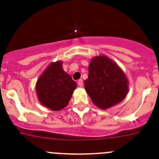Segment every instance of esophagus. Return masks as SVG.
Masks as SVG:
<instances>
[{
    "instance_id": "obj_1",
    "label": "esophagus",
    "mask_w": 159,
    "mask_h": 159,
    "mask_svg": "<svg viewBox=\"0 0 159 159\" xmlns=\"http://www.w3.org/2000/svg\"><path fill=\"white\" fill-rule=\"evenodd\" d=\"M78 85L80 87H83V85H84V83H83V80L82 79H80V80H78Z\"/></svg>"
}]
</instances>
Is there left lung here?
Wrapping results in <instances>:
<instances>
[{
  "label": "left lung",
  "instance_id": "1",
  "mask_svg": "<svg viewBox=\"0 0 159 159\" xmlns=\"http://www.w3.org/2000/svg\"><path fill=\"white\" fill-rule=\"evenodd\" d=\"M84 88L93 103L101 109L121 102L128 92V80L117 64L106 56L92 59Z\"/></svg>",
  "mask_w": 159,
  "mask_h": 159
}]
</instances>
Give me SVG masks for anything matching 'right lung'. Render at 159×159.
Here are the masks:
<instances>
[{"instance_id":"add662e5","label":"right lung","mask_w":159,"mask_h":159,"mask_svg":"<svg viewBox=\"0 0 159 159\" xmlns=\"http://www.w3.org/2000/svg\"><path fill=\"white\" fill-rule=\"evenodd\" d=\"M76 83L64 71L62 62L49 64L36 84L38 99L42 105L52 111H60L69 102Z\"/></svg>"}]
</instances>
